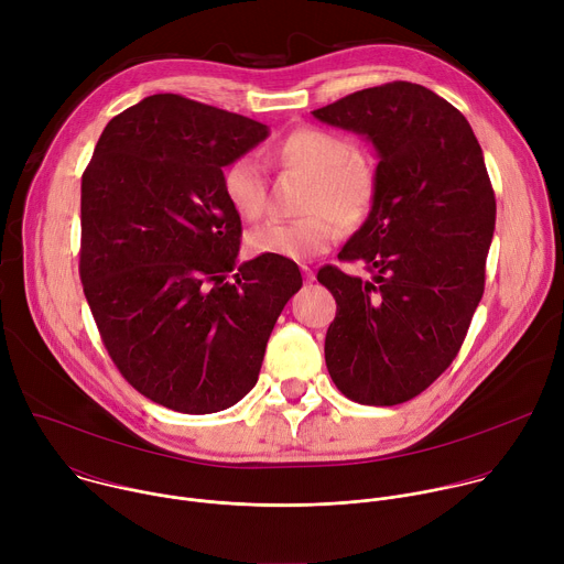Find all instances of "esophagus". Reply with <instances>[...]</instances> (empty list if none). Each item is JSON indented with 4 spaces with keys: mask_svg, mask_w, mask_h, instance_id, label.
Here are the masks:
<instances>
[{
    "mask_svg": "<svg viewBox=\"0 0 564 564\" xmlns=\"http://www.w3.org/2000/svg\"><path fill=\"white\" fill-rule=\"evenodd\" d=\"M301 272H303V279H305L307 283H312V281H314V272H312V268H307V265H301Z\"/></svg>",
    "mask_w": 564,
    "mask_h": 564,
    "instance_id": "1",
    "label": "esophagus"
}]
</instances>
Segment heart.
I'll use <instances>...</instances> for the list:
<instances>
[{"label": "heart", "instance_id": "1", "mask_svg": "<svg viewBox=\"0 0 564 564\" xmlns=\"http://www.w3.org/2000/svg\"><path fill=\"white\" fill-rule=\"evenodd\" d=\"M270 158L288 172L307 178L296 220L265 223L248 234V250L257 257L305 261L330 248L344 229L359 227L377 194V176L368 160L344 135L299 127L279 138ZM220 187L229 207L243 220H259L265 212V174L250 155H240L223 170Z\"/></svg>", "mask_w": 564, "mask_h": 564}]
</instances>
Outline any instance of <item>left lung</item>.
I'll use <instances>...</instances> for the list:
<instances>
[{
	"label": "left lung",
	"instance_id": "obj_1",
	"mask_svg": "<svg viewBox=\"0 0 564 564\" xmlns=\"http://www.w3.org/2000/svg\"><path fill=\"white\" fill-rule=\"evenodd\" d=\"M366 135L377 153V194L339 261L316 279L337 301L326 335L335 386L368 406H394L426 390L457 357L485 294L496 196L468 120L413 83H388L312 111Z\"/></svg>",
	"mask_w": 564,
	"mask_h": 564
}]
</instances>
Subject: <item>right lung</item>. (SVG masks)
<instances>
[{
  "instance_id": "1",
  "label": "right lung",
  "mask_w": 564,
  "mask_h": 564,
  "mask_svg": "<svg viewBox=\"0 0 564 564\" xmlns=\"http://www.w3.org/2000/svg\"><path fill=\"white\" fill-rule=\"evenodd\" d=\"M265 138L257 120L158 94L105 127L83 174L85 296L120 375L165 409L243 399L303 283L288 259L236 263L243 229L220 174Z\"/></svg>"
}]
</instances>
